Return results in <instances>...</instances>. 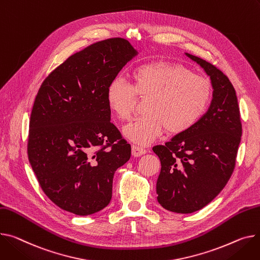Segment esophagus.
Returning <instances> with one entry per match:
<instances>
[{"label":"esophagus","mask_w":260,"mask_h":260,"mask_svg":"<svg viewBox=\"0 0 260 260\" xmlns=\"http://www.w3.org/2000/svg\"><path fill=\"white\" fill-rule=\"evenodd\" d=\"M146 149L140 147V146H137V145H132V154L134 157H140V155L146 153Z\"/></svg>","instance_id":"obj_1"}]
</instances>
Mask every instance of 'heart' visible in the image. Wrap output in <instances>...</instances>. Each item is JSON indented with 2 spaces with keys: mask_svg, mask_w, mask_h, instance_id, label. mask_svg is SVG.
I'll return each mask as SVG.
<instances>
[{
  "mask_svg": "<svg viewBox=\"0 0 260 260\" xmlns=\"http://www.w3.org/2000/svg\"><path fill=\"white\" fill-rule=\"evenodd\" d=\"M213 89L208 78L184 64L154 60L136 68L132 85L116 77L107 86V103L120 120H131L140 98H146L142 117L124 127L129 140L146 145L161 136L179 135L194 126L208 110Z\"/></svg>",
  "mask_w": 260,
  "mask_h": 260,
  "instance_id": "b5f03b06",
  "label": "heart"
}]
</instances>
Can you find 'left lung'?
<instances>
[{"instance_id":"left-lung-1","label":"left lung","mask_w":260,"mask_h":260,"mask_svg":"<svg viewBox=\"0 0 260 260\" xmlns=\"http://www.w3.org/2000/svg\"><path fill=\"white\" fill-rule=\"evenodd\" d=\"M210 76L213 98L199 122L165 145L153 146L161 161L158 202L177 213H192L208 205L228 183L235 167L241 121L235 90L212 63L186 53Z\"/></svg>"}]
</instances>
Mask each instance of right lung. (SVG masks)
Segmentation results:
<instances>
[{
    "label": "right lung",
    "instance_id": "obj_1",
    "mask_svg": "<svg viewBox=\"0 0 260 260\" xmlns=\"http://www.w3.org/2000/svg\"><path fill=\"white\" fill-rule=\"evenodd\" d=\"M137 53L124 39L100 41L67 58L41 85L28 158L43 191L62 210L90 215L111 202L114 174L132 148L111 122L107 86Z\"/></svg>",
    "mask_w": 260,
    "mask_h": 260
}]
</instances>
